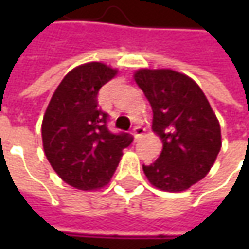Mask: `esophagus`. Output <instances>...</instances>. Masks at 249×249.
Returning <instances> with one entry per match:
<instances>
[{
    "instance_id": "1",
    "label": "esophagus",
    "mask_w": 249,
    "mask_h": 249,
    "mask_svg": "<svg viewBox=\"0 0 249 249\" xmlns=\"http://www.w3.org/2000/svg\"><path fill=\"white\" fill-rule=\"evenodd\" d=\"M133 134H134V139L139 140L142 134H144V129L141 126H134L133 127Z\"/></svg>"
}]
</instances>
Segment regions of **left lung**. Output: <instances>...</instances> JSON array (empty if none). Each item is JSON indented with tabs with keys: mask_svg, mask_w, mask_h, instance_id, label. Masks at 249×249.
<instances>
[{
	"mask_svg": "<svg viewBox=\"0 0 249 249\" xmlns=\"http://www.w3.org/2000/svg\"><path fill=\"white\" fill-rule=\"evenodd\" d=\"M134 80L149 101L152 129L163 149L142 165L149 183L163 191H184L208 175L222 147L219 120L193 79L170 69H141Z\"/></svg>",
	"mask_w": 249,
	"mask_h": 249,
	"instance_id": "1",
	"label": "left lung"
}]
</instances>
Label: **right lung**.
Wrapping results in <instances>:
<instances>
[{
  "label": "right lung",
  "mask_w": 249,
  "mask_h": 249,
  "mask_svg": "<svg viewBox=\"0 0 249 249\" xmlns=\"http://www.w3.org/2000/svg\"><path fill=\"white\" fill-rule=\"evenodd\" d=\"M118 71L100 62L68 73L45 110L41 126L45 157L65 183L79 190L107 186L133 136L112 133L109 115L98 107V91Z\"/></svg>",
  "instance_id": "1"
}]
</instances>
